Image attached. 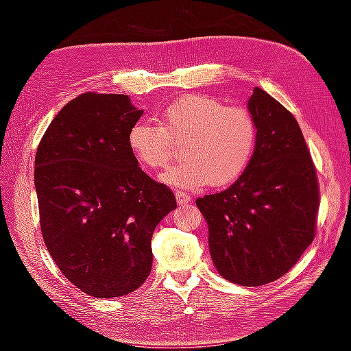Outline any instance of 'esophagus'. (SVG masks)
<instances>
[{
	"label": "esophagus",
	"instance_id": "obj_1",
	"mask_svg": "<svg viewBox=\"0 0 351 351\" xmlns=\"http://www.w3.org/2000/svg\"><path fill=\"white\" fill-rule=\"evenodd\" d=\"M175 195H176L178 204H187L189 201H192V197H190L187 192H182V190H176Z\"/></svg>",
	"mask_w": 351,
	"mask_h": 351
}]
</instances>
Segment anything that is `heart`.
<instances>
[{
	"label": "heart",
	"instance_id": "heart-1",
	"mask_svg": "<svg viewBox=\"0 0 351 351\" xmlns=\"http://www.w3.org/2000/svg\"><path fill=\"white\" fill-rule=\"evenodd\" d=\"M258 125L252 112L201 94L169 104L159 125L138 121L128 128L127 145L147 169L167 167L175 144H184V161L162 180L175 187H226L245 175L257 150Z\"/></svg>",
	"mask_w": 351,
	"mask_h": 351
}]
</instances>
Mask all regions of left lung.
<instances>
[{
	"label": "left lung",
	"mask_w": 351,
	"mask_h": 351,
	"mask_svg": "<svg viewBox=\"0 0 351 351\" xmlns=\"http://www.w3.org/2000/svg\"><path fill=\"white\" fill-rule=\"evenodd\" d=\"M247 108L258 125L251 165L229 189L198 198L197 206L209 226L219 274L260 287L287 274L313 243L320 193L295 117L260 88Z\"/></svg>",
	"instance_id": "left-lung-1"
}]
</instances>
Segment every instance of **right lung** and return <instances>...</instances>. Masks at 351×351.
Instances as JSON below:
<instances>
[{"instance_id":"1","label":"right lung","mask_w":351,"mask_h":351,"mask_svg":"<svg viewBox=\"0 0 351 351\" xmlns=\"http://www.w3.org/2000/svg\"><path fill=\"white\" fill-rule=\"evenodd\" d=\"M141 116L125 94L83 93L54 117L35 154L45 245L63 276L97 299L145 282L153 230L178 206L127 145Z\"/></svg>"}]
</instances>
